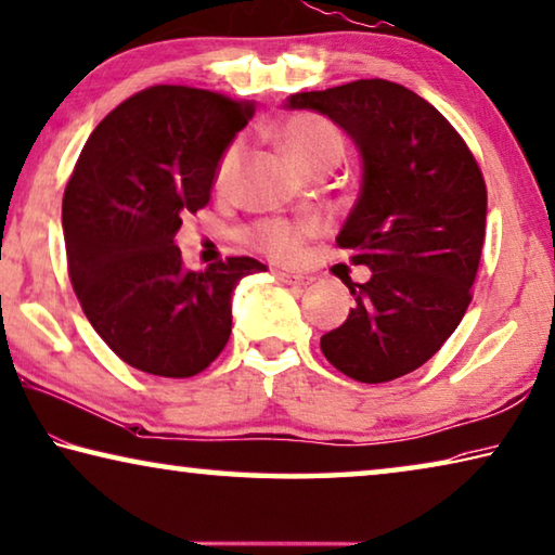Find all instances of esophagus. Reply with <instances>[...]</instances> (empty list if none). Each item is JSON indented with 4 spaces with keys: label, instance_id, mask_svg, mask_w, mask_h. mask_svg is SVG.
<instances>
[{
    "label": "esophagus",
    "instance_id": "34e87169",
    "mask_svg": "<svg viewBox=\"0 0 555 555\" xmlns=\"http://www.w3.org/2000/svg\"><path fill=\"white\" fill-rule=\"evenodd\" d=\"M274 276L279 281H284V284H288V286H309L311 284V276L294 274V271H274Z\"/></svg>",
    "mask_w": 555,
    "mask_h": 555
}]
</instances>
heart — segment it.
<instances>
[{
    "label": "heart",
    "mask_w": 555,
    "mask_h": 555,
    "mask_svg": "<svg viewBox=\"0 0 555 555\" xmlns=\"http://www.w3.org/2000/svg\"><path fill=\"white\" fill-rule=\"evenodd\" d=\"M279 140L286 147V153L294 157V163L304 170L321 163H338L343 155V140L340 128L331 118L319 116V113H294L279 126ZM242 140H232L219 155L215 167V184L217 188H227L234 178L236 167L242 160ZM323 224L319 219H301V222H288V219H263V222L254 224L249 232L251 244L257 246L261 254L271 259L292 261L298 257L306 240L321 234Z\"/></svg>",
    "instance_id": "obj_1"
}]
</instances>
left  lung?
<instances>
[{"mask_svg": "<svg viewBox=\"0 0 555 555\" xmlns=\"http://www.w3.org/2000/svg\"><path fill=\"white\" fill-rule=\"evenodd\" d=\"M286 105L328 116L363 155L336 244L371 279L346 281L356 309L321 350L358 383H390L425 365L467 311L487 230L483 175L435 105L385 78L294 93Z\"/></svg>", "mask_w": 555, "mask_h": 555, "instance_id": "left-lung-1", "label": "left lung"}]
</instances>
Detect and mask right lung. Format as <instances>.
Masks as SVG:
<instances>
[{"label": "right lung", "mask_w": 555, "mask_h": 555, "mask_svg": "<svg viewBox=\"0 0 555 555\" xmlns=\"http://www.w3.org/2000/svg\"><path fill=\"white\" fill-rule=\"evenodd\" d=\"M254 111L205 88L151 86L113 108L78 155L61 207L68 276L95 333L138 371L209 367L230 340L234 286L267 271L251 257L190 271L175 246Z\"/></svg>", "instance_id": "obj_1"}]
</instances>
